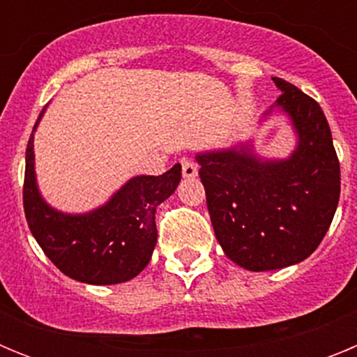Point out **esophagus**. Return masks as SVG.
Here are the masks:
<instances>
[{"label":"esophagus","mask_w":357,"mask_h":357,"mask_svg":"<svg viewBox=\"0 0 357 357\" xmlns=\"http://www.w3.org/2000/svg\"><path fill=\"white\" fill-rule=\"evenodd\" d=\"M181 164H182V175H184L185 178H193V176H197L198 166H197V162H195V160L184 157V159L181 160Z\"/></svg>","instance_id":"34e87169"}]
</instances>
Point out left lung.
I'll list each match as a JSON object with an SVG mask.
<instances>
[{
	"label": "left lung",
	"mask_w": 357,
	"mask_h": 357,
	"mask_svg": "<svg viewBox=\"0 0 357 357\" xmlns=\"http://www.w3.org/2000/svg\"><path fill=\"white\" fill-rule=\"evenodd\" d=\"M272 80L282 91L277 105L298 132L295 153L264 162L243 146L197 157L216 239L230 261L250 272L309 257L340 200V160L324 110L289 82Z\"/></svg>",
	"instance_id": "8db88e82"
}]
</instances>
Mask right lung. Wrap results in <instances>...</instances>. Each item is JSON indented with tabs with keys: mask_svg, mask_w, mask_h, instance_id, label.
<instances>
[{
	"mask_svg": "<svg viewBox=\"0 0 357 357\" xmlns=\"http://www.w3.org/2000/svg\"><path fill=\"white\" fill-rule=\"evenodd\" d=\"M175 164L159 176H135L107 206L69 216L44 204L33 175V134L26 146L23 207L28 227L48 259L85 284H119L139 275L157 243L155 209L181 182Z\"/></svg>",
	"mask_w": 357,
	"mask_h": 357,
	"instance_id": "1",
	"label": "right lung"
}]
</instances>
